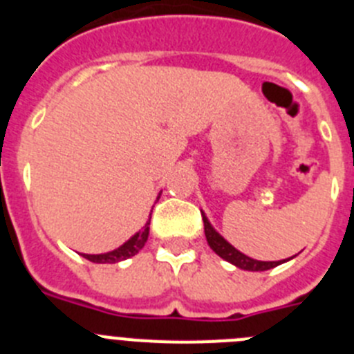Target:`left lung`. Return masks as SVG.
Here are the masks:
<instances>
[{"label": "left lung", "mask_w": 354, "mask_h": 354, "mask_svg": "<svg viewBox=\"0 0 354 354\" xmlns=\"http://www.w3.org/2000/svg\"><path fill=\"white\" fill-rule=\"evenodd\" d=\"M202 220H204V232L205 237H207V243L209 246L212 248V252L218 253L223 261L230 262L234 264L236 268L239 270H245V271H266V270H271V268H277V266L283 264V262L290 261V259H286V261H274V262H266V261H255V259L248 257L245 253H241L239 250L234 248L220 232H216L214 227L211 225V221L207 220V216L202 212Z\"/></svg>", "instance_id": "obj_1"}]
</instances>
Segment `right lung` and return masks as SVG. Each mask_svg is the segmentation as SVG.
<instances>
[{"instance_id": "add662e5", "label": "right lung", "mask_w": 354, "mask_h": 354, "mask_svg": "<svg viewBox=\"0 0 354 354\" xmlns=\"http://www.w3.org/2000/svg\"><path fill=\"white\" fill-rule=\"evenodd\" d=\"M159 195H161V193H159ZM149 225H150V214H149V221L143 225L142 230L134 234L133 237H129V239H127L122 246H118L117 250H111V252L108 253H99V255H88V253H83V257L88 259L90 262H95V264H115V262L126 261V259L136 255V253L145 246L147 239H149Z\"/></svg>"}]
</instances>
